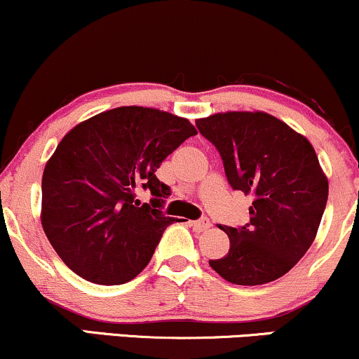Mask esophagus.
Listing matches in <instances>:
<instances>
[{"instance_id":"34e87169","label":"esophagus","mask_w":359,"mask_h":359,"mask_svg":"<svg viewBox=\"0 0 359 359\" xmlns=\"http://www.w3.org/2000/svg\"><path fill=\"white\" fill-rule=\"evenodd\" d=\"M210 225H212V223H210V220H208V218H206V217H201L200 220L193 222V229H195L196 231H205V230H208Z\"/></svg>"}]
</instances>
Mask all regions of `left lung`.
Returning a JSON list of instances; mask_svg holds the SVG:
<instances>
[{
  "instance_id": "1",
  "label": "left lung",
  "mask_w": 359,
  "mask_h": 359,
  "mask_svg": "<svg viewBox=\"0 0 359 359\" xmlns=\"http://www.w3.org/2000/svg\"><path fill=\"white\" fill-rule=\"evenodd\" d=\"M196 128L217 147L230 187L254 196L248 223L220 226L230 250L210 265L231 284L279 279L309 250L326 208L330 187L314 147L265 112L215 114Z\"/></svg>"
}]
</instances>
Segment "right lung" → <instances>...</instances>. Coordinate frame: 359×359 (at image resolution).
<instances>
[{
	"instance_id": "right-lung-1",
	"label": "right lung",
	"mask_w": 359,
	"mask_h": 359,
	"mask_svg": "<svg viewBox=\"0 0 359 359\" xmlns=\"http://www.w3.org/2000/svg\"><path fill=\"white\" fill-rule=\"evenodd\" d=\"M196 136L183 117L117 107L80 122L62 139L41 178V225L63 264L100 285L133 280L175 218L161 210L171 188L156 171ZM139 189L151 191L139 205Z\"/></svg>"
}]
</instances>
